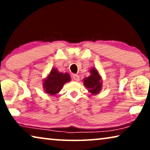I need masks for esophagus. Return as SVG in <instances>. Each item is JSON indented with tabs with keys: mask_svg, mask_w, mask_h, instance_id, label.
Segmentation results:
<instances>
[{
	"mask_svg": "<svg viewBox=\"0 0 150 150\" xmlns=\"http://www.w3.org/2000/svg\"><path fill=\"white\" fill-rule=\"evenodd\" d=\"M73 79L74 80V81H79V79H80L79 76L77 75V74H74L73 75Z\"/></svg>",
	"mask_w": 150,
	"mask_h": 150,
	"instance_id": "34e87169",
	"label": "esophagus"
}]
</instances>
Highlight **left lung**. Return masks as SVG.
Listing matches in <instances>:
<instances>
[{"label":"left lung","instance_id":"8db88e82","mask_svg":"<svg viewBox=\"0 0 150 150\" xmlns=\"http://www.w3.org/2000/svg\"><path fill=\"white\" fill-rule=\"evenodd\" d=\"M90 76L83 80L84 85L87 88L88 91L93 95L99 93L102 90V80L97 69L95 67L90 69Z\"/></svg>","mask_w":150,"mask_h":150}]
</instances>
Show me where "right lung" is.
I'll use <instances>...</instances> for the list:
<instances>
[{"label": "right lung", "mask_w": 150, "mask_h": 150, "mask_svg": "<svg viewBox=\"0 0 150 150\" xmlns=\"http://www.w3.org/2000/svg\"><path fill=\"white\" fill-rule=\"evenodd\" d=\"M70 81L71 77L69 74L59 72L57 69L52 68L43 81V87L46 93L54 96L59 93L63 85Z\"/></svg>", "instance_id": "obj_1"}]
</instances>
